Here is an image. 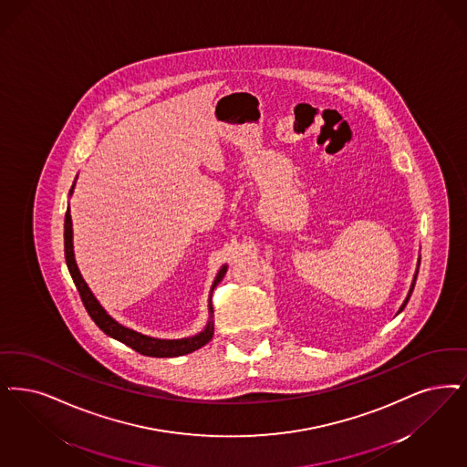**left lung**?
Masks as SVG:
<instances>
[{
    "label": "left lung",
    "mask_w": 467,
    "mask_h": 467,
    "mask_svg": "<svg viewBox=\"0 0 467 467\" xmlns=\"http://www.w3.org/2000/svg\"><path fill=\"white\" fill-rule=\"evenodd\" d=\"M419 265H420V255H419V259H417V269H415V275H413V280H411L410 290H409V294H407V299L403 300V304H401V307L398 309V313H396V315H400V313L405 309L407 302L410 299L411 292H413V286H415V280H417V275H419Z\"/></svg>",
    "instance_id": "left-lung-1"
}]
</instances>
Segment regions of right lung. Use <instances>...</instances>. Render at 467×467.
Listing matches in <instances>:
<instances>
[{"label":"right lung","mask_w":467,"mask_h":467,"mask_svg":"<svg viewBox=\"0 0 467 467\" xmlns=\"http://www.w3.org/2000/svg\"><path fill=\"white\" fill-rule=\"evenodd\" d=\"M78 179V177H76ZM76 181L71 186L69 196L75 191ZM64 254H66V264L71 273V278L75 281L76 288L79 292V297L83 300L90 317L94 319L95 325L106 334L123 344H127L131 349H135L140 355L152 356V358H175V356L189 355L200 348H203L206 342L213 336V307H212V292L225 276L227 265H223L212 283L210 297H208V323L205 328L196 336L184 337V338H156V337L144 336L140 332H135L129 327H123L114 317L108 315V311L100 306V302L95 299L92 290L88 288L87 281L83 280L78 264L75 259V246H73V221H71V210L67 208L66 219H64Z\"/></svg>","instance_id":"right-lung-1"}]
</instances>
